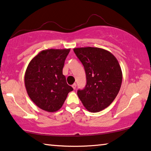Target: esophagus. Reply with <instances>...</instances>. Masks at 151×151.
Masks as SVG:
<instances>
[{
  "instance_id": "esophagus-1",
  "label": "esophagus",
  "mask_w": 151,
  "mask_h": 151,
  "mask_svg": "<svg viewBox=\"0 0 151 151\" xmlns=\"http://www.w3.org/2000/svg\"><path fill=\"white\" fill-rule=\"evenodd\" d=\"M76 83H74L73 84H72V87H73V89H76Z\"/></svg>"
}]
</instances>
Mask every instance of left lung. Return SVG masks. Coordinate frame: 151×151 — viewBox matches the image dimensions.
<instances>
[{
    "label": "left lung",
    "instance_id": "8db88e82",
    "mask_svg": "<svg viewBox=\"0 0 151 151\" xmlns=\"http://www.w3.org/2000/svg\"><path fill=\"white\" fill-rule=\"evenodd\" d=\"M85 70L86 84L78 96L86 110L99 112L108 107L120 89L122 72L116 58L98 47L74 48Z\"/></svg>",
    "mask_w": 151,
    "mask_h": 151
}]
</instances>
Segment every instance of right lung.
I'll use <instances>...</instances> for the list:
<instances>
[{"instance_id": "add662e5", "label": "right lung", "mask_w": 151, "mask_h": 151, "mask_svg": "<svg viewBox=\"0 0 151 151\" xmlns=\"http://www.w3.org/2000/svg\"><path fill=\"white\" fill-rule=\"evenodd\" d=\"M70 49H45L29 63L24 74V85L33 102L47 112H55L63 106L67 95L73 91L63 74Z\"/></svg>"}]
</instances>
